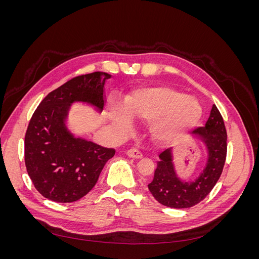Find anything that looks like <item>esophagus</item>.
<instances>
[{"mask_svg": "<svg viewBox=\"0 0 259 259\" xmlns=\"http://www.w3.org/2000/svg\"><path fill=\"white\" fill-rule=\"evenodd\" d=\"M126 154H127V156H130V158H133V159H142L143 158V153L138 151L137 149H130V150L126 151Z\"/></svg>", "mask_w": 259, "mask_h": 259, "instance_id": "34e87169", "label": "esophagus"}]
</instances>
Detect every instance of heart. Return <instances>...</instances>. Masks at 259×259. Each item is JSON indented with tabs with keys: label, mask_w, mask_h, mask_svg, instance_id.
I'll list each match as a JSON object with an SVG mask.
<instances>
[{
	"label": "heart",
	"mask_w": 259,
	"mask_h": 259,
	"mask_svg": "<svg viewBox=\"0 0 259 259\" xmlns=\"http://www.w3.org/2000/svg\"><path fill=\"white\" fill-rule=\"evenodd\" d=\"M110 119L120 131H128L131 119L150 123V132L156 139L170 140L193 127L202 116L199 101L169 88H152L137 91L127 97L125 108L110 106Z\"/></svg>",
	"instance_id": "b5f03b06"
}]
</instances>
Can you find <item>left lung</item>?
<instances>
[{
	"label": "left lung",
	"mask_w": 259,
	"mask_h": 259,
	"mask_svg": "<svg viewBox=\"0 0 259 259\" xmlns=\"http://www.w3.org/2000/svg\"><path fill=\"white\" fill-rule=\"evenodd\" d=\"M192 134L200 138L207 149V162L199 177L193 182H183L177 177L173 164L171 148L163 151L148 185L154 199L162 205L187 208L204 200L223 173L227 155V132L224 119L213 105L205 126L195 128Z\"/></svg>",
	"instance_id": "8db88e82"
}]
</instances>
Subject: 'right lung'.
Listing matches in <instances>:
<instances>
[{
    "label": "right lung",
    "mask_w": 259,
    "mask_h": 259,
    "mask_svg": "<svg viewBox=\"0 0 259 259\" xmlns=\"http://www.w3.org/2000/svg\"><path fill=\"white\" fill-rule=\"evenodd\" d=\"M109 77L106 72L73 77L51 92L31 117L25 136V163L44 198L59 203L83 198L114 155V149L74 137L66 125L70 106L76 101L103 111L104 86Z\"/></svg>",
    "instance_id": "1"
}]
</instances>
